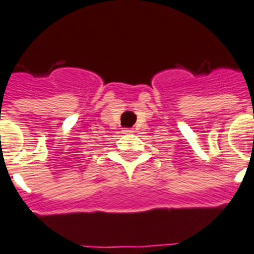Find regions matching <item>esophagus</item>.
I'll return each mask as SVG.
<instances>
[{"mask_svg":"<svg viewBox=\"0 0 254 254\" xmlns=\"http://www.w3.org/2000/svg\"><path fill=\"white\" fill-rule=\"evenodd\" d=\"M133 129H131V127H125V129H124V133L125 134H130V133H133Z\"/></svg>","mask_w":254,"mask_h":254,"instance_id":"1","label":"esophagus"}]
</instances>
